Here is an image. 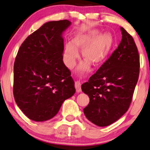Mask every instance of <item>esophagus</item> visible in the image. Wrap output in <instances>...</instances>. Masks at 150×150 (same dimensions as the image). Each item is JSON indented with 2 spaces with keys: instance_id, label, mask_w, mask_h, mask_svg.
Wrapping results in <instances>:
<instances>
[{
  "instance_id": "obj_1",
  "label": "esophagus",
  "mask_w": 150,
  "mask_h": 150,
  "mask_svg": "<svg viewBox=\"0 0 150 150\" xmlns=\"http://www.w3.org/2000/svg\"><path fill=\"white\" fill-rule=\"evenodd\" d=\"M75 88L77 93L81 92V84L80 81H76L75 82Z\"/></svg>"
}]
</instances>
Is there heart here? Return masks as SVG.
Masks as SVG:
<instances>
[{
  "mask_svg": "<svg viewBox=\"0 0 150 150\" xmlns=\"http://www.w3.org/2000/svg\"><path fill=\"white\" fill-rule=\"evenodd\" d=\"M71 42L65 45L63 54L64 63L68 68H73L79 58V50H82V57L86 62H82L78 70L82 71L89 69L90 64L99 66L104 63L114 45V38L111 32L101 34L99 30L91 28L76 34Z\"/></svg>",
  "mask_w": 150,
  "mask_h": 150,
  "instance_id": "heart-1",
  "label": "heart"
}]
</instances>
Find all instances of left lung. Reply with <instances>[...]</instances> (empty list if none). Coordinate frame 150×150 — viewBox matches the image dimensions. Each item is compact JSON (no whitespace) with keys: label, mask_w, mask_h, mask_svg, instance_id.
I'll list each match as a JSON object with an SVG mask.
<instances>
[{"label":"left lung","mask_w":150,"mask_h":150,"mask_svg":"<svg viewBox=\"0 0 150 150\" xmlns=\"http://www.w3.org/2000/svg\"><path fill=\"white\" fill-rule=\"evenodd\" d=\"M122 40L82 91L90 101L84 108L88 120L99 127L112 125L129 109L139 74V56L132 36L120 28Z\"/></svg>","instance_id":"obj_1"}]
</instances>
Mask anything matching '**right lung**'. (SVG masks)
<instances>
[{
  "label": "right lung",
  "instance_id": "1",
  "mask_svg": "<svg viewBox=\"0 0 150 150\" xmlns=\"http://www.w3.org/2000/svg\"><path fill=\"white\" fill-rule=\"evenodd\" d=\"M67 19L45 23L25 39L14 63L13 95L30 120L53 118L66 99L76 92L71 72L63 62V33Z\"/></svg>",
  "mask_w": 150,
  "mask_h": 150
}]
</instances>
